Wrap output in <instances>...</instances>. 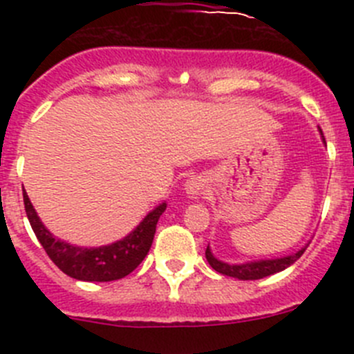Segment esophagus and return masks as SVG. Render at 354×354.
I'll return each mask as SVG.
<instances>
[{
    "instance_id": "1",
    "label": "esophagus",
    "mask_w": 354,
    "mask_h": 354,
    "mask_svg": "<svg viewBox=\"0 0 354 354\" xmlns=\"http://www.w3.org/2000/svg\"><path fill=\"white\" fill-rule=\"evenodd\" d=\"M185 190H187V195L190 198H198L203 194V190H205V183H203V180L200 176H194L190 180H187Z\"/></svg>"
}]
</instances>
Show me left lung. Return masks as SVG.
Instances as JSON below:
<instances>
[{
  "mask_svg": "<svg viewBox=\"0 0 354 354\" xmlns=\"http://www.w3.org/2000/svg\"><path fill=\"white\" fill-rule=\"evenodd\" d=\"M320 135H322V142L326 144V138H324L322 130H320ZM306 246H308V243L301 246L298 252L291 253V255H286V257H279V259H260V260H252V262H245V263L223 262V260H219L217 257H214V253L210 252V248L207 246L205 259L207 262L210 263V267H212L214 270H217L219 274H224V276L234 277V279H240V281H255V279H263V277L272 276V274H277L281 272V270L288 269L289 266H292V263L303 255Z\"/></svg>",
  "mask_w": 354,
  "mask_h": 354,
  "instance_id": "8db88e82",
  "label": "left lung"
}]
</instances>
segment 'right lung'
<instances>
[{
	"label": "right lung",
	"instance_id": "obj_1",
	"mask_svg": "<svg viewBox=\"0 0 354 354\" xmlns=\"http://www.w3.org/2000/svg\"><path fill=\"white\" fill-rule=\"evenodd\" d=\"M24 203L28 223H30L39 243L46 250L49 259L66 276L78 281H87V283H108V281L121 279V277L133 272L151 250L157 221L162 216L167 205L166 202H162L154 207L144 217V221L121 240L111 245L84 248V246L71 245L68 241L53 236L51 231L42 224L41 217L35 212L25 190Z\"/></svg>",
	"mask_w": 354,
	"mask_h": 354
}]
</instances>
